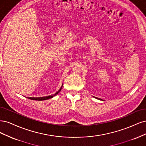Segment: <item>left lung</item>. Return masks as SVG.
Segmentation results:
<instances>
[{
  "mask_svg": "<svg viewBox=\"0 0 146 146\" xmlns=\"http://www.w3.org/2000/svg\"><path fill=\"white\" fill-rule=\"evenodd\" d=\"M97 98V99H98V100H101V99H100V98Z\"/></svg>",
  "mask_w": 146,
  "mask_h": 146,
  "instance_id": "obj_1",
  "label": "left lung"
}]
</instances>
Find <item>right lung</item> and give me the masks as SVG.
Here are the masks:
<instances>
[{
	"label": "right lung",
	"mask_w": 146,
	"mask_h": 146,
	"mask_svg": "<svg viewBox=\"0 0 146 146\" xmlns=\"http://www.w3.org/2000/svg\"><path fill=\"white\" fill-rule=\"evenodd\" d=\"M62 86L60 87V88L59 89V90L56 92L55 94H54V95H50V96H44V97H38V98H31V97H30V98H29L30 100H36V101H44V100H48V99H50V98H52L53 97H54V96H56L57 94L59 93V92L61 90V88H62Z\"/></svg>",
	"instance_id": "add662e5"
}]
</instances>
